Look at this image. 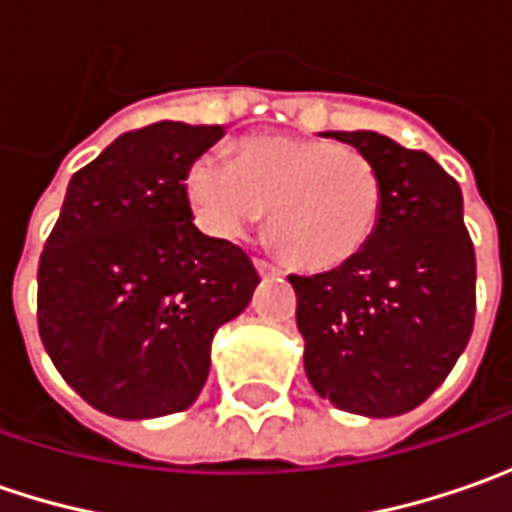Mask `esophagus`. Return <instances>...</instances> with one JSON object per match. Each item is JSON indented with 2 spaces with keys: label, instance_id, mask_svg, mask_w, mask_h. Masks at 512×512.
<instances>
[{
  "label": "esophagus",
  "instance_id": "obj_1",
  "mask_svg": "<svg viewBox=\"0 0 512 512\" xmlns=\"http://www.w3.org/2000/svg\"><path fill=\"white\" fill-rule=\"evenodd\" d=\"M253 265H256V270H259V273H262V276H279V273H282V270H279V267H276V265H270V262H265V259H256V262H253Z\"/></svg>",
  "mask_w": 512,
  "mask_h": 512
}]
</instances>
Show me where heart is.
<instances>
[{
  "instance_id": "obj_1",
  "label": "heart",
  "mask_w": 512,
  "mask_h": 512,
  "mask_svg": "<svg viewBox=\"0 0 512 512\" xmlns=\"http://www.w3.org/2000/svg\"><path fill=\"white\" fill-rule=\"evenodd\" d=\"M196 222L242 239L267 216L276 250L302 270H333L362 253L382 216V176L362 150L299 136H247L239 159L202 153L187 170Z\"/></svg>"
}]
</instances>
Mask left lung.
<instances>
[{"label":"left lung","mask_w":512,"mask_h":512,"mask_svg":"<svg viewBox=\"0 0 512 512\" xmlns=\"http://www.w3.org/2000/svg\"><path fill=\"white\" fill-rule=\"evenodd\" d=\"M382 176V216L359 256L290 276L313 390L347 413L402 416L447 379L476 316V253L459 182L376 130H327Z\"/></svg>","instance_id":"left-lung-1"}]
</instances>
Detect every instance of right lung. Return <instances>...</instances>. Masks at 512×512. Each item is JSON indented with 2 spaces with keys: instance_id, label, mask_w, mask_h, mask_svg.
Here are the masks:
<instances>
[{
  "instance_id": "right-lung-1",
  "label": "right lung",
  "mask_w": 512,
  "mask_h": 512,
  "mask_svg": "<svg viewBox=\"0 0 512 512\" xmlns=\"http://www.w3.org/2000/svg\"><path fill=\"white\" fill-rule=\"evenodd\" d=\"M219 125L156 122L122 133L73 173L39 259V336L62 379L116 419L187 410L210 342L259 273L242 247L193 225L187 170Z\"/></svg>"
}]
</instances>
